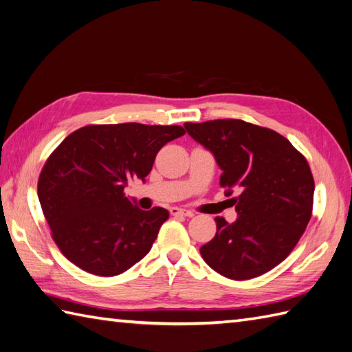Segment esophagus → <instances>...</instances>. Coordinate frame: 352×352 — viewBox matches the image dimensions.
Instances as JSON below:
<instances>
[{
    "label": "esophagus",
    "mask_w": 352,
    "mask_h": 352,
    "mask_svg": "<svg viewBox=\"0 0 352 352\" xmlns=\"http://www.w3.org/2000/svg\"><path fill=\"white\" fill-rule=\"evenodd\" d=\"M170 213L173 217H192V212L190 210H185V209H181V208H170Z\"/></svg>",
    "instance_id": "1"
}]
</instances>
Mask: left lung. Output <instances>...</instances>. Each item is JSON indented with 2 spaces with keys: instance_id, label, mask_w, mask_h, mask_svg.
<instances>
[{
  "instance_id": "obj_1",
  "label": "left lung",
  "mask_w": 352,
  "mask_h": 352,
  "mask_svg": "<svg viewBox=\"0 0 352 352\" xmlns=\"http://www.w3.org/2000/svg\"><path fill=\"white\" fill-rule=\"evenodd\" d=\"M194 140L208 148L222 168L219 185L239 218L217 217V234L200 248L219 275L252 279L276 267L294 250L309 224L315 182L309 164L279 133L241 119L186 122Z\"/></svg>"
}]
</instances>
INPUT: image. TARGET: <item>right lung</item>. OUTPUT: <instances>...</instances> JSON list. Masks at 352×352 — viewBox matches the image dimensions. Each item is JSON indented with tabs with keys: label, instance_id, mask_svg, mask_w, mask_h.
Wrapping results in <instances>:
<instances>
[{
	"label": "right lung",
	"instance_id": "obj_1",
	"mask_svg": "<svg viewBox=\"0 0 352 352\" xmlns=\"http://www.w3.org/2000/svg\"><path fill=\"white\" fill-rule=\"evenodd\" d=\"M184 134L179 125H87L59 143L37 192L65 258L92 275L115 276L151 251L168 212L139 209L124 188L131 179L144 181L158 151Z\"/></svg>",
	"mask_w": 352,
	"mask_h": 352
}]
</instances>
